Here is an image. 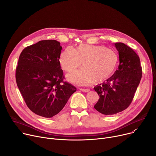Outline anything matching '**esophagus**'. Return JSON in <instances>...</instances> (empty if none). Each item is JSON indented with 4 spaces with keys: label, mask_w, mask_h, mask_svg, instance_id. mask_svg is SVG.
<instances>
[{
    "label": "esophagus",
    "mask_w": 156,
    "mask_h": 156,
    "mask_svg": "<svg viewBox=\"0 0 156 156\" xmlns=\"http://www.w3.org/2000/svg\"><path fill=\"white\" fill-rule=\"evenodd\" d=\"M80 90L83 92H88L90 91V90L88 88H80Z\"/></svg>",
    "instance_id": "34e87169"
}]
</instances>
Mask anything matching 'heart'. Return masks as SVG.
<instances>
[{
    "mask_svg": "<svg viewBox=\"0 0 156 156\" xmlns=\"http://www.w3.org/2000/svg\"><path fill=\"white\" fill-rule=\"evenodd\" d=\"M59 63L62 69L72 72L67 76L70 82L84 85L92 82L102 83L109 80L117 68L119 56L113 49L105 45L79 44L73 49L68 47L61 53Z\"/></svg>",
    "mask_w": 156,
    "mask_h": 156,
    "instance_id": "heart-1",
    "label": "heart"
}]
</instances>
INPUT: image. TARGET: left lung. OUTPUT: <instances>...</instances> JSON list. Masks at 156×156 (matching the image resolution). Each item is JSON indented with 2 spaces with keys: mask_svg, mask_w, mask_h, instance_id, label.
<instances>
[{
  "mask_svg": "<svg viewBox=\"0 0 156 156\" xmlns=\"http://www.w3.org/2000/svg\"><path fill=\"white\" fill-rule=\"evenodd\" d=\"M114 45L119 52L118 68L109 80L94 87L99 95L94 108L105 115L117 114L128 107L142 75L140 58L133 49L121 42Z\"/></svg>",
  "mask_w": 156,
  "mask_h": 156,
  "instance_id": "8db88e82",
  "label": "left lung"
}]
</instances>
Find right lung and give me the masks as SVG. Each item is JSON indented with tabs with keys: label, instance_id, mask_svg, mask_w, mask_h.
Listing matches in <instances>:
<instances>
[{
	"label": "right lung",
	"instance_id": "right-lung-1",
	"mask_svg": "<svg viewBox=\"0 0 156 156\" xmlns=\"http://www.w3.org/2000/svg\"><path fill=\"white\" fill-rule=\"evenodd\" d=\"M61 50L58 41L41 40L24 48L19 57L16 83L28 108L40 116L56 115L76 90L63 81L59 61Z\"/></svg>",
	"mask_w": 156,
	"mask_h": 156
}]
</instances>
